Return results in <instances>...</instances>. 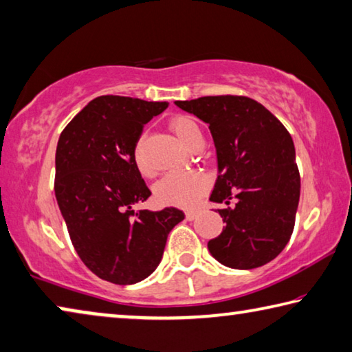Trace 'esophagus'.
<instances>
[{
	"label": "esophagus",
	"instance_id": "1",
	"mask_svg": "<svg viewBox=\"0 0 352 352\" xmlns=\"http://www.w3.org/2000/svg\"><path fill=\"white\" fill-rule=\"evenodd\" d=\"M198 215V210H187L186 212V218L188 221H192V220H195V217Z\"/></svg>",
	"mask_w": 352,
	"mask_h": 352
}]
</instances>
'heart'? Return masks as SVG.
Returning a JSON list of instances; mask_svg holds the SVG:
<instances>
[{"label":"heart","instance_id":"1","mask_svg":"<svg viewBox=\"0 0 352 352\" xmlns=\"http://www.w3.org/2000/svg\"><path fill=\"white\" fill-rule=\"evenodd\" d=\"M170 128L175 132L177 140L184 146H190L195 140L201 137V129L198 123L195 122L188 115H176L171 118ZM137 164L143 168L140 155L138 151L135 153ZM207 187H209V179L199 171H171L155 184V198L160 204L166 206H179V207H190L198 203Z\"/></svg>","mask_w":352,"mask_h":352}]
</instances>
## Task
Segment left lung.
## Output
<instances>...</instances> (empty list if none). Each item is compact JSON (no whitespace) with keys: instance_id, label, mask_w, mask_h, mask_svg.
<instances>
[{"instance_id":"1","label":"left lung","mask_w":352,"mask_h":352,"mask_svg":"<svg viewBox=\"0 0 352 352\" xmlns=\"http://www.w3.org/2000/svg\"><path fill=\"white\" fill-rule=\"evenodd\" d=\"M209 124L218 177L210 195L226 226L207 248L224 267L251 270L272 262L292 237L301 179L285 126L248 96H203L176 101Z\"/></svg>"}]
</instances>
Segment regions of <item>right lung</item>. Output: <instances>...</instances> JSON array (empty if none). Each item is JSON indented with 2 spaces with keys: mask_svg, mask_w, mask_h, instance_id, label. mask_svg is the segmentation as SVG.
I'll return each mask as SVG.
<instances>
[{
  "mask_svg": "<svg viewBox=\"0 0 352 352\" xmlns=\"http://www.w3.org/2000/svg\"><path fill=\"white\" fill-rule=\"evenodd\" d=\"M166 101L104 95L90 101L62 131L56 149L54 193L72 243L98 278L131 285L162 258L166 237L184 212L132 210L149 198L135 146Z\"/></svg>",
  "mask_w": 352,
  "mask_h": 352,
  "instance_id": "1",
  "label": "right lung"
}]
</instances>
